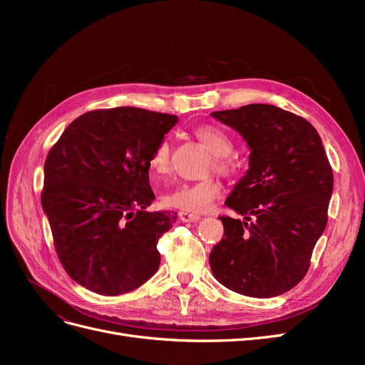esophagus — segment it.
I'll return each mask as SVG.
<instances>
[{
	"mask_svg": "<svg viewBox=\"0 0 365 365\" xmlns=\"http://www.w3.org/2000/svg\"><path fill=\"white\" fill-rule=\"evenodd\" d=\"M180 219L182 220V222H195V220L201 219L200 215L196 213H189V212H180Z\"/></svg>",
	"mask_w": 365,
	"mask_h": 365,
	"instance_id": "34e87169",
	"label": "esophagus"
}]
</instances>
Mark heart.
I'll return each mask as SVG.
<instances>
[{
  "label": "heart",
  "mask_w": 365,
  "mask_h": 365,
  "mask_svg": "<svg viewBox=\"0 0 365 365\" xmlns=\"http://www.w3.org/2000/svg\"><path fill=\"white\" fill-rule=\"evenodd\" d=\"M196 137L202 145L213 153V161L210 164V170L230 176L237 169L236 158L233 157V140L224 129L205 125L195 130ZM172 146L168 138L158 141L153 149L149 168L157 176L168 175L172 169ZM222 195V182L217 178H205L196 182H182L175 185L164 195L165 205L184 210V212H204Z\"/></svg>",
  "instance_id": "b5f03b06"
}]
</instances>
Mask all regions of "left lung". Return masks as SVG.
Masks as SVG:
<instances>
[{"instance_id": "left-lung-1", "label": "left lung", "mask_w": 365, "mask_h": 365, "mask_svg": "<svg viewBox=\"0 0 365 365\" xmlns=\"http://www.w3.org/2000/svg\"><path fill=\"white\" fill-rule=\"evenodd\" d=\"M235 128L251 149L250 169L220 216L224 236L210 252L219 283L237 294L269 298L303 280L327 225L334 173L317 129L274 105L251 103L212 114Z\"/></svg>"}]
</instances>
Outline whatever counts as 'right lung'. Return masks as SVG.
I'll return each instance as SVG.
<instances>
[{
    "label": "right lung",
    "mask_w": 365,
    "mask_h": 365,
    "mask_svg": "<svg viewBox=\"0 0 365 365\" xmlns=\"http://www.w3.org/2000/svg\"><path fill=\"white\" fill-rule=\"evenodd\" d=\"M176 121L134 106L94 109L50 149L41 202L59 262L83 288L126 294L158 271L157 244L176 213L146 212L155 200L149 160Z\"/></svg>",
    "instance_id": "add662e5"
}]
</instances>
